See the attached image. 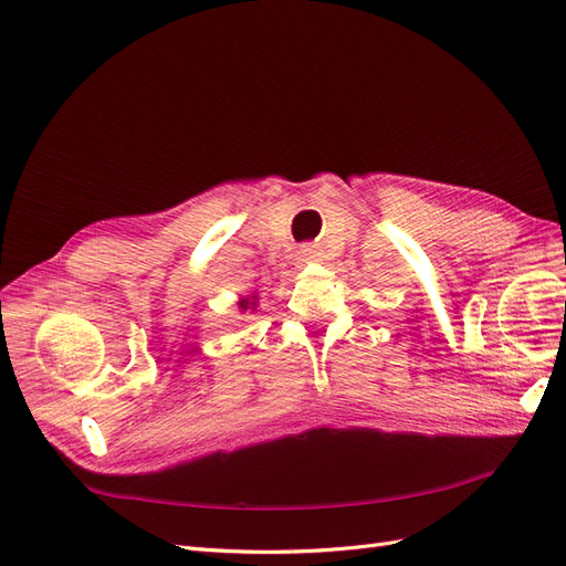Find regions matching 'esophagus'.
I'll return each instance as SVG.
<instances>
[{"label": "esophagus", "instance_id": "1", "mask_svg": "<svg viewBox=\"0 0 566 566\" xmlns=\"http://www.w3.org/2000/svg\"><path fill=\"white\" fill-rule=\"evenodd\" d=\"M300 256H302L304 262H318V260H321V252H318V248H316V245H310V243H306V245H302V248H300Z\"/></svg>", "mask_w": 566, "mask_h": 566}]
</instances>
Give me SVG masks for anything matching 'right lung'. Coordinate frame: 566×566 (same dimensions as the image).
<instances>
[{
  "label": "right lung",
  "mask_w": 566,
  "mask_h": 566,
  "mask_svg": "<svg viewBox=\"0 0 566 566\" xmlns=\"http://www.w3.org/2000/svg\"><path fill=\"white\" fill-rule=\"evenodd\" d=\"M256 300H260V297H256V293H252V295H248L243 300H238V310H241L243 314L245 312H254L256 310Z\"/></svg>",
  "instance_id": "right-lung-1"
}]
</instances>
